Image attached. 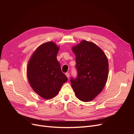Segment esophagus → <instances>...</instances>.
<instances>
[{
	"label": "esophagus",
	"instance_id": "esophagus-1",
	"mask_svg": "<svg viewBox=\"0 0 134 134\" xmlns=\"http://www.w3.org/2000/svg\"><path fill=\"white\" fill-rule=\"evenodd\" d=\"M66 75L67 76V77L68 78H69V73H66Z\"/></svg>",
	"mask_w": 134,
	"mask_h": 134
}]
</instances>
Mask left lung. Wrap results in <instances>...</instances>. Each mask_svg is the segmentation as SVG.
I'll list each match as a JSON object with an SVG mask.
<instances>
[{"mask_svg":"<svg viewBox=\"0 0 134 134\" xmlns=\"http://www.w3.org/2000/svg\"><path fill=\"white\" fill-rule=\"evenodd\" d=\"M72 51L75 55L77 76L71 78L72 87L79 100L91 101L102 92L107 81L108 59L100 48L86 41L73 47Z\"/></svg>","mask_w":134,"mask_h":134,"instance_id":"left-lung-1","label":"left lung"}]
</instances>
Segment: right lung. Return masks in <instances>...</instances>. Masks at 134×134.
<instances>
[{
    "label": "right lung",
    "instance_id": "1",
    "mask_svg": "<svg viewBox=\"0 0 134 134\" xmlns=\"http://www.w3.org/2000/svg\"><path fill=\"white\" fill-rule=\"evenodd\" d=\"M59 48L53 42L40 46L27 65V76L34 91L44 99H51L58 93L68 80L56 59Z\"/></svg>",
    "mask_w": 134,
    "mask_h": 134
}]
</instances>
